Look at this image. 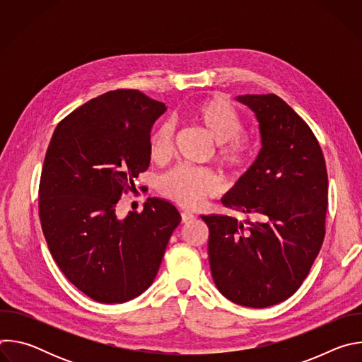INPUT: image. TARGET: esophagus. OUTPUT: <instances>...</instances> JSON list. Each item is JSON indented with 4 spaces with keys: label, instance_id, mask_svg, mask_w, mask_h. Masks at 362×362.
I'll use <instances>...</instances> for the list:
<instances>
[{
    "label": "esophagus",
    "instance_id": "1",
    "mask_svg": "<svg viewBox=\"0 0 362 362\" xmlns=\"http://www.w3.org/2000/svg\"><path fill=\"white\" fill-rule=\"evenodd\" d=\"M180 218H182V223H187V222H190V221L194 219V215L190 214V212H182V214H180Z\"/></svg>",
    "mask_w": 362,
    "mask_h": 362
}]
</instances>
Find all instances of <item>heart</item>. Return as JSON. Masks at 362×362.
<instances>
[{
  "label": "heart",
  "mask_w": 362,
  "mask_h": 362,
  "mask_svg": "<svg viewBox=\"0 0 362 362\" xmlns=\"http://www.w3.org/2000/svg\"><path fill=\"white\" fill-rule=\"evenodd\" d=\"M187 115L215 143L214 158L228 175H239L247 168L253 156V140L242 132L243 117L225 97L204 98L193 105ZM173 136L172 122H162L153 129L148 137L151 160L162 163L170 156ZM159 190L179 206L192 208L204 197L215 196L221 190V182L212 170L180 165L162 177Z\"/></svg>",
  "instance_id": "heart-1"
}]
</instances>
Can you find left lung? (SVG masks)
Here are the masks:
<instances>
[{
    "label": "left lung",
    "instance_id": "1",
    "mask_svg": "<svg viewBox=\"0 0 362 362\" xmlns=\"http://www.w3.org/2000/svg\"><path fill=\"white\" fill-rule=\"evenodd\" d=\"M238 100L255 112L262 148L222 203L259 222L202 219L209 228V264L219 292L238 305L267 308L298 291L321 250L328 175L311 127L281 97L246 94Z\"/></svg>",
    "mask_w": 362,
    "mask_h": 362
}]
</instances>
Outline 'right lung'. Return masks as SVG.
<instances>
[{
  "label": "right lung",
  "instance_id": "obj_1",
  "mask_svg": "<svg viewBox=\"0 0 362 362\" xmlns=\"http://www.w3.org/2000/svg\"><path fill=\"white\" fill-rule=\"evenodd\" d=\"M165 110L139 90L107 91L66 116L48 144L38 187L42 233L64 276L97 302L143 293L180 223L175 206L158 197L140 214L116 216L148 168L150 130Z\"/></svg>",
  "mask_w": 362,
  "mask_h": 362
}]
</instances>
